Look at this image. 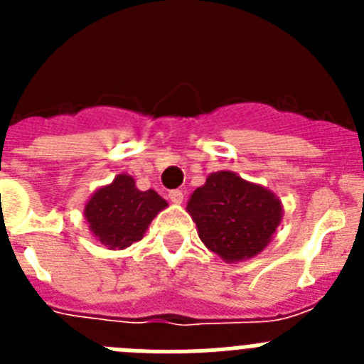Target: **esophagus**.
Here are the masks:
<instances>
[{"label": "esophagus", "mask_w": 364, "mask_h": 364, "mask_svg": "<svg viewBox=\"0 0 364 364\" xmlns=\"http://www.w3.org/2000/svg\"><path fill=\"white\" fill-rule=\"evenodd\" d=\"M169 200L173 202V204H182V200H184V193L180 191V189H173V191H169Z\"/></svg>", "instance_id": "obj_1"}]
</instances>
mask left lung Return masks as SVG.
Here are the masks:
<instances>
[{"label": "left lung", "instance_id": "left-lung-1", "mask_svg": "<svg viewBox=\"0 0 364 364\" xmlns=\"http://www.w3.org/2000/svg\"><path fill=\"white\" fill-rule=\"evenodd\" d=\"M188 213L204 246L237 264L259 255L272 242L284 208L264 186L247 182L233 171H217L191 193Z\"/></svg>", "mask_w": 364, "mask_h": 364}]
</instances>
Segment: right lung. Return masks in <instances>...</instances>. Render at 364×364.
Returning a JSON list of instances; mask_svg holds the SVG:
<instances>
[{"mask_svg": "<svg viewBox=\"0 0 364 364\" xmlns=\"http://www.w3.org/2000/svg\"><path fill=\"white\" fill-rule=\"evenodd\" d=\"M167 202L153 189L140 191L127 173L114 176L111 184L92 193L83 208V217L96 240L109 250H125L146 235L151 220Z\"/></svg>", "mask_w": 364, "mask_h": 364, "instance_id": "add662e5", "label": "right lung"}]
</instances>
